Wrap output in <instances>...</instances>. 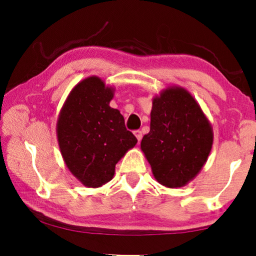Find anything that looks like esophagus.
<instances>
[{
	"instance_id": "34e87169",
	"label": "esophagus",
	"mask_w": 256,
	"mask_h": 256,
	"mask_svg": "<svg viewBox=\"0 0 256 256\" xmlns=\"http://www.w3.org/2000/svg\"><path fill=\"white\" fill-rule=\"evenodd\" d=\"M134 136H136V138H138V141L140 142L141 141V138H142V132L141 131H134Z\"/></svg>"
}]
</instances>
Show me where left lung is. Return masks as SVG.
I'll return each mask as SVG.
<instances>
[{
  "label": "left lung",
  "instance_id": "8db88e82",
  "mask_svg": "<svg viewBox=\"0 0 256 256\" xmlns=\"http://www.w3.org/2000/svg\"><path fill=\"white\" fill-rule=\"evenodd\" d=\"M150 132L141 141L154 178L167 188H182L206 164L214 133L204 112L188 90L172 86L154 98Z\"/></svg>",
  "mask_w": 256,
  "mask_h": 256
}]
</instances>
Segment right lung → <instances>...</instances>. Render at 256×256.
<instances>
[{"instance_id":"1","label":"right lung","mask_w":256,"mask_h":256,"mask_svg":"<svg viewBox=\"0 0 256 256\" xmlns=\"http://www.w3.org/2000/svg\"><path fill=\"white\" fill-rule=\"evenodd\" d=\"M114 89L98 76L79 82L60 110L56 132L60 154L73 176L86 188L110 182L115 166L136 138L125 128L118 110L110 106Z\"/></svg>"}]
</instances>
